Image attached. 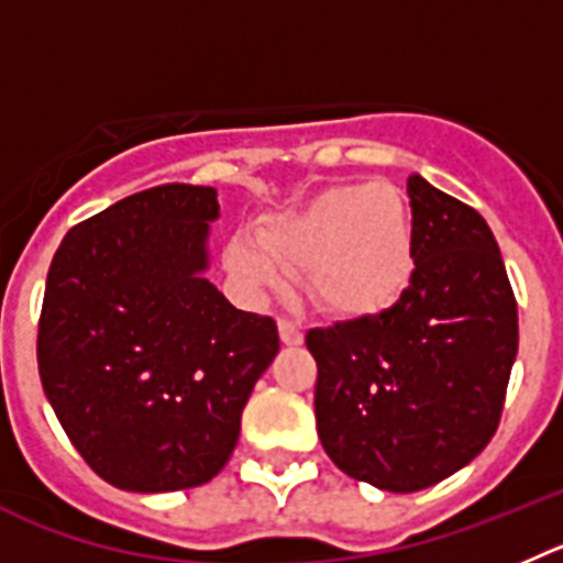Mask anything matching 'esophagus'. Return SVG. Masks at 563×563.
<instances>
[{"mask_svg":"<svg viewBox=\"0 0 563 563\" xmlns=\"http://www.w3.org/2000/svg\"><path fill=\"white\" fill-rule=\"evenodd\" d=\"M277 331H280V342L288 344V347H297V344H302V331L294 325L291 319H280V322H277Z\"/></svg>","mask_w":563,"mask_h":563,"instance_id":"1","label":"esophagus"}]
</instances>
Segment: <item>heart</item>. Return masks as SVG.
<instances>
[{
    "mask_svg": "<svg viewBox=\"0 0 563 563\" xmlns=\"http://www.w3.org/2000/svg\"><path fill=\"white\" fill-rule=\"evenodd\" d=\"M227 269L255 294L283 291L308 272L313 300L344 319L387 313L415 280V224L389 181L319 190L306 205L263 221L257 241L227 244Z\"/></svg>",
    "mask_w": 563,
    "mask_h": 563,
    "instance_id": "heart-1",
    "label": "heart"
}]
</instances>
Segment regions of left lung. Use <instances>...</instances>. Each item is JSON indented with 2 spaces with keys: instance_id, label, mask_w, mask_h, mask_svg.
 <instances>
[{
  "instance_id": "1",
  "label": "left lung",
  "mask_w": 563,
  "mask_h": 563,
  "mask_svg": "<svg viewBox=\"0 0 563 563\" xmlns=\"http://www.w3.org/2000/svg\"><path fill=\"white\" fill-rule=\"evenodd\" d=\"M415 280L387 313L308 331L317 434L353 479L393 494L468 465L503 418L519 347L516 297L474 207L407 181Z\"/></svg>"
}]
</instances>
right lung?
I'll return each mask as SVG.
<instances>
[{"mask_svg": "<svg viewBox=\"0 0 563 563\" xmlns=\"http://www.w3.org/2000/svg\"><path fill=\"white\" fill-rule=\"evenodd\" d=\"M212 187L159 185L64 235L44 288L38 376L89 468L159 494L227 465L250 393L280 351L272 317L205 277Z\"/></svg>", "mask_w": 563, "mask_h": 563, "instance_id": "add662e5", "label": "right lung"}]
</instances>
